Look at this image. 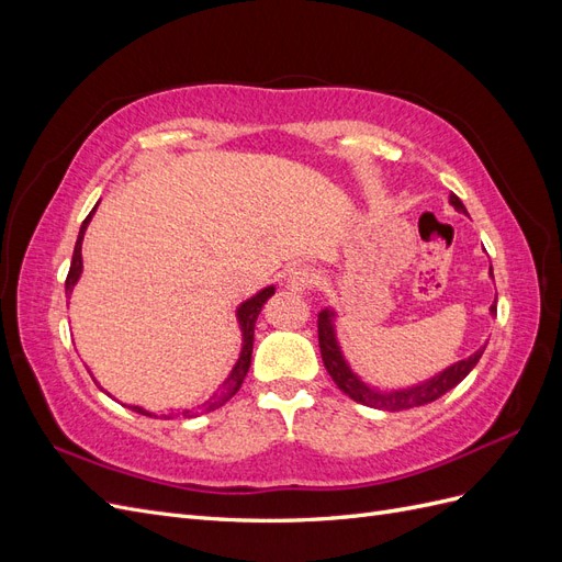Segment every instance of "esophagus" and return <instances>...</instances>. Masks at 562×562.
I'll list each match as a JSON object with an SVG mask.
<instances>
[{"label": "esophagus", "mask_w": 562, "mask_h": 562, "mask_svg": "<svg viewBox=\"0 0 562 562\" xmlns=\"http://www.w3.org/2000/svg\"><path fill=\"white\" fill-rule=\"evenodd\" d=\"M316 283V269L310 265H300L295 269H291V274H288V288L295 293H304L314 288Z\"/></svg>", "instance_id": "esophagus-1"}]
</instances>
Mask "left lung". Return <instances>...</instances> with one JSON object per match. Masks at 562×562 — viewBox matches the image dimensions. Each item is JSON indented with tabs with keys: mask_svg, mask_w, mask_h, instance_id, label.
<instances>
[{
	"mask_svg": "<svg viewBox=\"0 0 562 562\" xmlns=\"http://www.w3.org/2000/svg\"><path fill=\"white\" fill-rule=\"evenodd\" d=\"M450 203H452L457 211L467 213L464 203L459 201L457 194H450ZM490 274H492V269H490ZM490 312L492 314L497 312L495 304H492ZM318 347H321L323 366H326V370L330 372L333 382L339 389H342L351 401L370 405V407H378V411H389V413L407 411V407L427 405V403L440 398V396L446 394V391H450L452 386H457L459 382H462L469 375V372L473 370V366L479 363V359L483 356V349H485V347L479 349L473 356H469V359L450 366L448 370L440 372V375L431 378L429 382H424L419 386L405 389V391H391V394H380V391L366 386L359 378H356L353 372L349 370L347 361L342 359V351H339V347H337L335 330H333V312H321L318 314Z\"/></svg>",
	"mask_w": 562,
	"mask_h": 562,
	"instance_id": "obj_1",
	"label": "left lung"
}]
</instances>
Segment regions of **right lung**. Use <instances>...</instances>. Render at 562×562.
I'll use <instances>...</instances> for the list:
<instances>
[{"instance_id":"obj_1","label":"right lung","mask_w":562,"mask_h":562,"mask_svg":"<svg viewBox=\"0 0 562 562\" xmlns=\"http://www.w3.org/2000/svg\"><path fill=\"white\" fill-rule=\"evenodd\" d=\"M95 211V209H93ZM93 211L87 215V220H83L81 223V229H79V236H77V244H75V252H72V265H70V271H67V279H65V293H72V288H75V283H77V279H79V274H81V241H83V232H87V227H89V223H91V217H93ZM274 295V288H265L262 293H258L255 297H250V300H246L241 307H239V312H236V316H239V326H241V330H244V349H241V356H239V361H236V366H234V370H232V375L225 380V384L217 389V394L211 398V401H206L203 403V407L199 413H211V411H215V407H220V405H225L236 391H239V386L244 384V378H246V372H248V368H250V356H252V333H255V321H258V314L262 312V304ZM131 411H135V413H140V415H147V417H157V415H151V413H147V411H143V407H138V405H128ZM196 411H182L180 415L182 417H192V415H199ZM166 419H171V417H176V415H164Z\"/></svg>"}]
</instances>
